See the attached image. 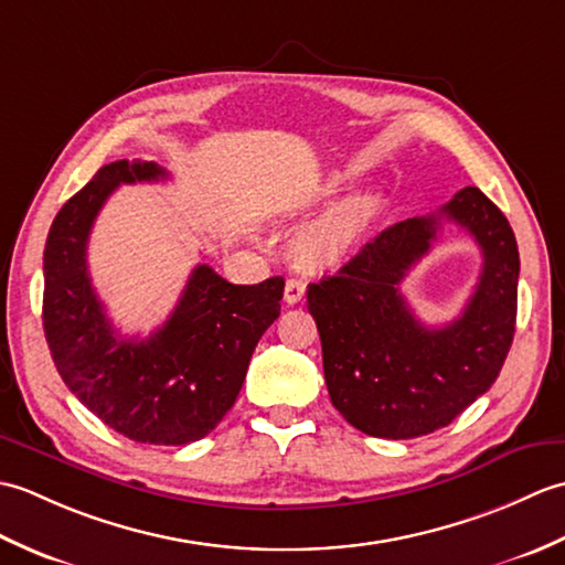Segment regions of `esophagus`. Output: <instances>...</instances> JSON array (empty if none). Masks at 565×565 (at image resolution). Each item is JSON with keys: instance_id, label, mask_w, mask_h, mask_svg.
Returning <instances> with one entry per match:
<instances>
[{"instance_id": "34e87169", "label": "esophagus", "mask_w": 565, "mask_h": 565, "mask_svg": "<svg viewBox=\"0 0 565 565\" xmlns=\"http://www.w3.org/2000/svg\"><path fill=\"white\" fill-rule=\"evenodd\" d=\"M306 294V284L301 279H286V286H284V301L294 306L303 298Z\"/></svg>"}]
</instances>
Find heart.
Returning <instances> with one entry per match:
<instances>
[{"mask_svg": "<svg viewBox=\"0 0 565 565\" xmlns=\"http://www.w3.org/2000/svg\"><path fill=\"white\" fill-rule=\"evenodd\" d=\"M383 213V199L374 191L334 201L332 206L306 225L294 239V252L310 269H330L350 259L369 233L374 231Z\"/></svg>", "mask_w": 565, "mask_h": 565, "instance_id": "1", "label": "heart"}]
</instances>
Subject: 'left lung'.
Masks as SVG:
<instances>
[{
  "instance_id": "left-lung-1",
  "label": "left lung",
  "mask_w": 565,
  "mask_h": 565,
  "mask_svg": "<svg viewBox=\"0 0 565 565\" xmlns=\"http://www.w3.org/2000/svg\"><path fill=\"white\" fill-rule=\"evenodd\" d=\"M444 214L466 226L484 269L465 313L427 329L399 294L404 274L436 238ZM520 252L505 215L466 186L439 215L386 227L334 276L308 286L332 405L371 437L413 439L447 427L493 386L518 320Z\"/></svg>"
}]
</instances>
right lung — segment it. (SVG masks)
Returning a JSON list of instances; mask_svg holds the SVG:
<instances>
[{
  "label": "right lung",
  "mask_w": 565,
  "mask_h": 565,
  "mask_svg": "<svg viewBox=\"0 0 565 565\" xmlns=\"http://www.w3.org/2000/svg\"><path fill=\"white\" fill-rule=\"evenodd\" d=\"M160 179L167 170L154 162L104 164L57 211L43 252V330L65 386L104 425L140 444L182 447L233 407L252 352L281 313L284 279L237 286L199 264L162 328L121 338L89 279V233L118 184Z\"/></svg>",
  "instance_id": "add662e5"
}]
</instances>
